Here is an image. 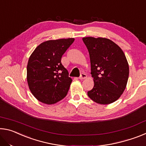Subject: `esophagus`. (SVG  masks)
Listing matches in <instances>:
<instances>
[{"instance_id": "obj_1", "label": "esophagus", "mask_w": 146, "mask_h": 146, "mask_svg": "<svg viewBox=\"0 0 146 146\" xmlns=\"http://www.w3.org/2000/svg\"><path fill=\"white\" fill-rule=\"evenodd\" d=\"M86 77H87V75H86L85 73H82L81 74V75L80 76V77H79V78H80V80H83V79H85Z\"/></svg>"}]
</instances>
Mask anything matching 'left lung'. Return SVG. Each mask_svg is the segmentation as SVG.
Returning <instances> with one entry per match:
<instances>
[{"label":"left lung","instance_id":"obj_1","mask_svg":"<svg viewBox=\"0 0 146 146\" xmlns=\"http://www.w3.org/2000/svg\"><path fill=\"white\" fill-rule=\"evenodd\" d=\"M88 49L94 86L88 92L91 100L110 104L120 97L129 77V64L119 46L106 38H82Z\"/></svg>","mask_w":146,"mask_h":146}]
</instances>
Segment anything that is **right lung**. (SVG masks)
<instances>
[{
	"label": "right lung",
	"mask_w": 146,
	"mask_h": 146,
	"mask_svg": "<svg viewBox=\"0 0 146 146\" xmlns=\"http://www.w3.org/2000/svg\"><path fill=\"white\" fill-rule=\"evenodd\" d=\"M74 40L73 38L47 40L29 56L27 81L31 93L40 102L53 104L67 95L72 79L61 58Z\"/></svg>",
	"instance_id": "right-lung-1"
}]
</instances>
